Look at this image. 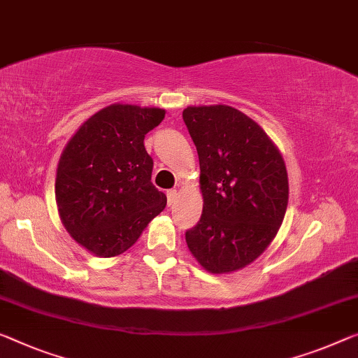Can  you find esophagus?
Wrapping results in <instances>:
<instances>
[{"label":"esophagus","mask_w":358,"mask_h":358,"mask_svg":"<svg viewBox=\"0 0 358 358\" xmlns=\"http://www.w3.org/2000/svg\"><path fill=\"white\" fill-rule=\"evenodd\" d=\"M175 199H177V191H175V189L167 191V204L172 206L173 202H175Z\"/></svg>","instance_id":"obj_1"}]
</instances>
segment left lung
<instances>
[{"instance_id":"1","label":"left lung","mask_w":358,"mask_h":358,"mask_svg":"<svg viewBox=\"0 0 358 358\" xmlns=\"http://www.w3.org/2000/svg\"><path fill=\"white\" fill-rule=\"evenodd\" d=\"M183 120L199 156L204 201L186 244L209 273L238 271L280 230L289 197L285 159L260 125L231 106H188Z\"/></svg>"}]
</instances>
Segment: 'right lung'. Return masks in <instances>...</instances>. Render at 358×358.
Returning <instances> with one entry per match:
<instances>
[{
	"instance_id": "add662e5",
	"label": "right lung",
	"mask_w": 358,
	"mask_h": 358,
	"mask_svg": "<svg viewBox=\"0 0 358 358\" xmlns=\"http://www.w3.org/2000/svg\"><path fill=\"white\" fill-rule=\"evenodd\" d=\"M165 109L115 103L80 125L56 170V204L64 228L96 257H115L138 241L167 204L151 183L145 135Z\"/></svg>"
}]
</instances>
